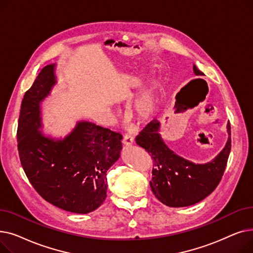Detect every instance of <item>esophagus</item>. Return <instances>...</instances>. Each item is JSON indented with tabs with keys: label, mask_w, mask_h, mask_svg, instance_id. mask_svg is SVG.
<instances>
[{
	"label": "esophagus",
	"mask_w": 253,
	"mask_h": 253,
	"mask_svg": "<svg viewBox=\"0 0 253 253\" xmlns=\"http://www.w3.org/2000/svg\"><path fill=\"white\" fill-rule=\"evenodd\" d=\"M122 141H123V143H124L125 145H131L132 143H133L134 139H133V137H132L130 134H125Z\"/></svg>",
	"instance_id": "34e87169"
}]
</instances>
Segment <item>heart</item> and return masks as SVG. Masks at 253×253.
<instances>
[{
  "mask_svg": "<svg viewBox=\"0 0 253 253\" xmlns=\"http://www.w3.org/2000/svg\"><path fill=\"white\" fill-rule=\"evenodd\" d=\"M156 111V99L153 93L145 94L137 103L136 112L140 119L149 120Z\"/></svg>",
  "mask_w": 253,
  "mask_h": 253,
  "instance_id": "1",
  "label": "heart"
}]
</instances>
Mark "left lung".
I'll use <instances>...</instances> for the list:
<instances>
[{
  "label": "left lung",
  "mask_w": 253,
  "mask_h": 253,
  "mask_svg": "<svg viewBox=\"0 0 253 253\" xmlns=\"http://www.w3.org/2000/svg\"><path fill=\"white\" fill-rule=\"evenodd\" d=\"M196 75H203L194 65ZM160 124L153 120L135 137L136 143L153 159L151 189L159 201L169 207H185L202 201L218 185L231 152V126L229 138L221 153L213 161L199 165L170 151L159 134Z\"/></svg>",
  "instance_id": "8db88e82"
}]
</instances>
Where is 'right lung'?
<instances>
[{"mask_svg":"<svg viewBox=\"0 0 253 253\" xmlns=\"http://www.w3.org/2000/svg\"><path fill=\"white\" fill-rule=\"evenodd\" d=\"M54 66L39 73L21 102L17 148L21 166L38 194L52 205L74 213H89L105 200L106 171L122 149V134L80 122L63 140L42 135L40 102L55 84Z\"/></svg>","mask_w":253,"mask_h":253,"instance_id":"1","label":"right lung"}]
</instances>
